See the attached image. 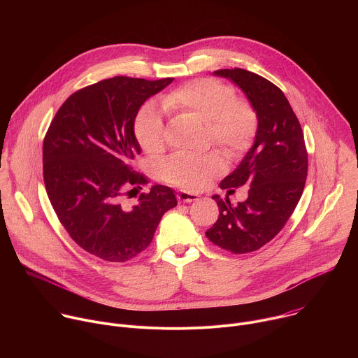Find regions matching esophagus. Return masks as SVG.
<instances>
[{
  "instance_id": "obj_1",
  "label": "esophagus",
  "mask_w": 358,
  "mask_h": 358,
  "mask_svg": "<svg viewBox=\"0 0 358 358\" xmlns=\"http://www.w3.org/2000/svg\"><path fill=\"white\" fill-rule=\"evenodd\" d=\"M177 198H178L180 202H192V201H195L198 198V194L181 189V191L177 192Z\"/></svg>"
}]
</instances>
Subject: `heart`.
Returning <instances> with one entry per match:
<instances>
[{
    "label": "heart",
    "instance_id": "b5f03b06",
    "mask_svg": "<svg viewBox=\"0 0 358 358\" xmlns=\"http://www.w3.org/2000/svg\"><path fill=\"white\" fill-rule=\"evenodd\" d=\"M162 106L171 113L206 122L210 141L224 147L232 156L245 152L258 133V113L250 101L235 97V90L217 79L189 80L167 92L162 97ZM134 136L150 155L163 150L164 122L155 108L145 105L140 109L134 119ZM225 166V159L218 151L201 156L178 152L162 166V177L170 184L196 189L224 171Z\"/></svg>",
    "mask_w": 358,
    "mask_h": 358
}]
</instances>
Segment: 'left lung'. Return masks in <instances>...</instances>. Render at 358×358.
<instances>
[{
  "mask_svg": "<svg viewBox=\"0 0 358 358\" xmlns=\"http://www.w3.org/2000/svg\"><path fill=\"white\" fill-rule=\"evenodd\" d=\"M214 75L242 89L259 124L252 148L220 184L221 188L248 185V198L234 206L228 196L213 195L220 217L206 235L224 250L249 253L272 241L293 214L308 177V150L300 123L276 85L241 68Z\"/></svg>",
  "mask_w": 358,
  "mask_h": 358,
  "instance_id": "1",
  "label": "left lung"
}]
</instances>
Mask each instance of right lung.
Returning a JSON list of instances; mask_svg holds the SVG:
<instances>
[{
    "instance_id": "right-lung-1",
    "label": "right lung",
    "mask_w": 358,
    "mask_h": 358,
    "mask_svg": "<svg viewBox=\"0 0 358 358\" xmlns=\"http://www.w3.org/2000/svg\"><path fill=\"white\" fill-rule=\"evenodd\" d=\"M174 78L115 76L79 89L57 112L43 138L46 194L69 236L108 262L134 259L152 241L174 191L152 185L129 207L126 196L145 184L133 171L140 155L134 119L144 101Z\"/></svg>"
}]
</instances>
